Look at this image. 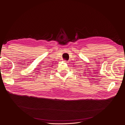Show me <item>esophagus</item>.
Instances as JSON below:
<instances>
[{"label": "esophagus", "instance_id": "34e87169", "mask_svg": "<svg viewBox=\"0 0 125 125\" xmlns=\"http://www.w3.org/2000/svg\"><path fill=\"white\" fill-rule=\"evenodd\" d=\"M63 62H66V63H67L68 61H67V60H64L63 61Z\"/></svg>", "mask_w": 125, "mask_h": 125}]
</instances>
